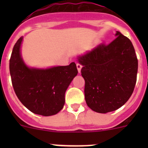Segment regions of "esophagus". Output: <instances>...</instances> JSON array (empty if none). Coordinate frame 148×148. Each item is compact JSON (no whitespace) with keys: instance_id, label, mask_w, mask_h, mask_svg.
<instances>
[{"instance_id":"obj_1","label":"esophagus","mask_w":148,"mask_h":148,"mask_svg":"<svg viewBox=\"0 0 148 148\" xmlns=\"http://www.w3.org/2000/svg\"><path fill=\"white\" fill-rule=\"evenodd\" d=\"M76 66H77V69H78V72L79 73H81V70H82V64H76Z\"/></svg>"}]
</instances>
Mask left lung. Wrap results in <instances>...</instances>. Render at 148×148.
Here are the masks:
<instances>
[{
    "instance_id": "8db88e82",
    "label": "left lung",
    "mask_w": 148,
    "mask_h": 148,
    "mask_svg": "<svg viewBox=\"0 0 148 148\" xmlns=\"http://www.w3.org/2000/svg\"><path fill=\"white\" fill-rule=\"evenodd\" d=\"M116 36L110 44H99L78 58L85 81L86 103L97 113L121 108L131 96L136 82L138 59L133 44L119 31Z\"/></svg>"
}]
</instances>
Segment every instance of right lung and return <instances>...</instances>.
I'll list each match as a JSON object with an SVG mask.
<instances>
[{"instance_id": "obj_1", "label": "right lung", "mask_w": 148, "mask_h": 148, "mask_svg": "<svg viewBox=\"0 0 148 148\" xmlns=\"http://www.w3.org/2000/svg\"><path fill=\"white\" fill-rule=\"evenodd\" d=\"M23 38L17 40L10 60L12 84L17 97L26 108L38 115L58 113L65 103V92L78 73L76 64L48 69L29 68L21 56Z\"/></svg>"}]
</instances>
